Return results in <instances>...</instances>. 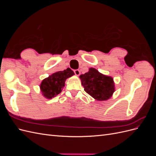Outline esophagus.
<instances>
[{"label": "esophagus", "instance_id": "1", "mask_svg": "<svg viewBox=\"0 0 156 156\" xmlns=\"http://www.w3.org/2000/svg\"><path fill=\"white\" fill-rule=\"evenodd\" d=\"M74 73H75V74L77 75V76H79V75H80V71L79 70V69H75V70H74Z\"/></svg>", "mask_w": 156, "mask_h": 156}]
</instances>
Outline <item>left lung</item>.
I'll return each mask as SVG.
<instances>
[{
    "instance_id": "8db88e82",
    "label": "left lung",
    "mask_w": 156,
    "mask_h": 156,
    "mask_svg": "<svg viewBox=\"0 0 156 156\" xmlns=\"http://www.w3.org/2000/svg\"><path fill=\"white\" fill-rule=\"evenodd\" d=\"M84 90L98 101H106L115 91V82L111 76L99 72L94 68L79 76Z\"/></svg>"
}]
</instances>
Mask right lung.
I'll use <instances>...</instances> for the list:
<instances>
[{
	"mask_svg": "<svg viewBox=\"0 0 156 156\" xmlns=\"http://www.w3.org/2000/svg\"><path fill=\"white\" fill-rule=\"evenodd\" d=\"M74 74L73 71L68 68L64 71L56 72L44 79L40 85L42 96L49 100L56 97L62 92L66 79Z\"/></svg>",
	"mask_w": 156,
	"mask_h": 156,
	"instance_id": "right-lung-1",
	"label": "right lung"
}]
</instances>
